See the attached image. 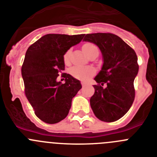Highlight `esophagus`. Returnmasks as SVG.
<instances>
[{
	"mask_svg": "<svg viewBox=\"0 0 157 157\" xmlns=\"http://www.w3.org/2000/svg\"><path fill=\"white\" fill-rule=\"evenodd\" d=\"M81 85L82 87H85V86L88 85V84L87 83H85V82H81Z\"/></svg>",
	"mask_w": 157,
	"mask_h": 157,
	"instance_id": "1",
	"label": "esophagus"
}]
</instances>
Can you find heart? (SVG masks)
<instances>
[{"label":"heart","instance_id":"b5f03b06","mask_svg":"<svg viewBox=\"0 0 157 157\" xmlns=\"http://www.w3.org/2000/svg\"><path fill=\"white\" fill-rule=\"evenodd\" d=\"M83 52L89 56L90 54L94 52H98V47L92 42H86L82 46ZM70 56H71V49L66 51L63 55V61L66 64H69L70 62ZM70 73L72 76L75 78L81 80H87L92 76L94 75L95 70L92 67H82V66H75L70 70Z\"/></svg>","mask_w":157,"mask_h":157}]
</instances>
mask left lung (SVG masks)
<instances>
[{
	"label": "left lung",
	"mask_w": 157,
	"mask_h": 157,
	"mask_svg": "<svg viewBox=\"0 0 157 157\" xmlns=\"http://www.w3.org/2000/svg\"><path fill=\"white\" fill-rule=\"evenodd\" d=\"M83 40L96 44L104 59L101 70L94 78L98 84L94 85L90 107L99 120L113 122L124 116L134 101L138 58L132 48L112 33L87 34Z\"/></svg>",
	"instance_id": "obj_1"
}]
</instances>
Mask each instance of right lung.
<instances>
[{
  "instance_id": "1",
  "label": "right lung",
  "mask_w": 157,
  "mask_h": 157,
  "mask_svg": "<svg viewBox=\"0 0 157 157\" xmlns=\"http://www.w3.org/2000/svg\"><path fill=\"white\" fill-rule=\"evenodd\" d=\"M84 34H48L30 45L21 67L25 94L36 116L48 124L59 122L67 116L72 99L81 88L80 82L67 73L63 55L83 39ZM64 80V79H63Z\"/></svg>"
}]
</instances>
